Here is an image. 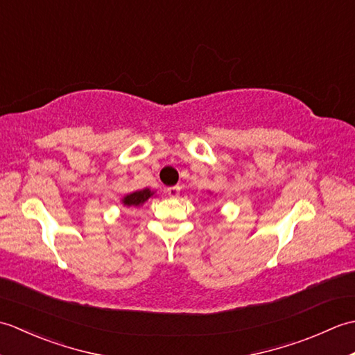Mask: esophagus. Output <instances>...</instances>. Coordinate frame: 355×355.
Instances as JSON below:
<instances>
[{
	"instance_id": "1",
	"label": "esophagus",
	"mask_w": 355,
	"mask_h": 355,
	"mask_svg": "<svg viewBox=\"0 0 355 355\" xmlns=\"http://www.w3.org/2000/svg\"><path fill=\"white\" fill-rule=\"evenodd\" d=\"M166 192H168V195L171 198H177L180 195V186H171L166 189Z\"/></svg>"
}]
</instances>
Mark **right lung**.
I'll return each instance as SVG.
<instances>
[{"label": "right lung", "instance_id": "right-lung-1", "mask_svg": "<svg viewBox=\"0 0 355 355\" xmlns=\"http://www.w3.org/2000/svg\"><path fill=\"white\" fill-rule=\"evenodd\" d=\"M154 192L150 189H143V191H135L130 195H126V197H123L122 202L123 206H128V207H140L143 202H146L150 197H153Z\"/></svg>", "mask_w": 355, "mask_h": 355}]
</instances>
